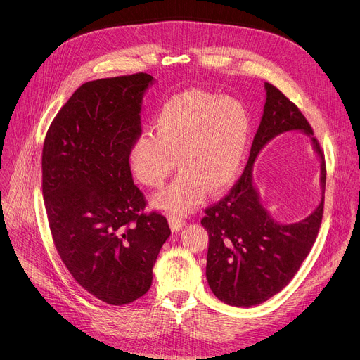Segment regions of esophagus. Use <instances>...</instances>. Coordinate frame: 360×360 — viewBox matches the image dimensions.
<instances>
[{
	"mask_svg": "<svg viewBox=\"0 0 360 360\" xmlns=\"http://www.w3.org/2000/svg\"><path fill=\"white\" fill-rule=\"evenodd\" d=\"M184 225H185L184 218H179V217H171L169 218V226H171L172 232H178L179 229H182Z\"/></svg>",
	"mask_w": 360,
	"mask_h": 360,
	"instance_id": "1",
	"label": "esophagus"
}]
</instances>
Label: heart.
I'll use <instances>...</instances> for the list:
<instances>
[{"label":"heart","mask_w":360,"mask_h":360,"mask_svg":"<svg viewBox=\"0 0 360 360\" xmlns=\"http://www.w3.org/2000/svg\"><path fill=\"white\" fill-rule=\"evenodd\" d=\"M128 150L135 179L160 188L174 172L181 174L153 198L171 214L191 212L205 189L226 188L242 165L249 142V117L240 102L203 91H186L169 98L153 121ZM177 162H174V158Z\"/></svg>","instance_id":"obj_1"}]
</instances>
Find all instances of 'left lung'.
Instances as JSON below:
<instances>
[{"mask_svg": "<svg viewBox=\"0 0 360 360\" xmlns=\"http://www.w3.org/2000/svg\"><path fill=\"white\" fill-rule=\"evenodd\" d=\"M265 89L264 115L245 171L221 200L205 210L200 221L210 236L208 283L218 299L240 307L268 300L290 282L316 240L325 205V153L311 124L276 86L266 82ZM286 130H303L311 135L323 162L324 188L320 207L303 221L289 226L270 218L251 184L255 155L265 143Z\"/></svg>", "mask_w": 360, "mask_h": 360, "instance_id": "left-lung-1", "label": "left lung"}]
</instances>
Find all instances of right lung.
<instances>
[{
    "label": "right lung",
    "instance_id": "1",
    "mask_svg": "<svg viewBox=\"0 0 360 360\" xmlns=\"http://www.w3.org/2000/svg\"><path fill=\"white\" fill-rule=\"evenodd\" d=\"M138 72L82 84L51 122L42 148L48 225L72 278L99 300L121 306L143 296L171 235L134 184L128 150L141 134Z\"/></svg>",
    "mask_w": 360,
    "mask_h": 360
}]
</instances>
